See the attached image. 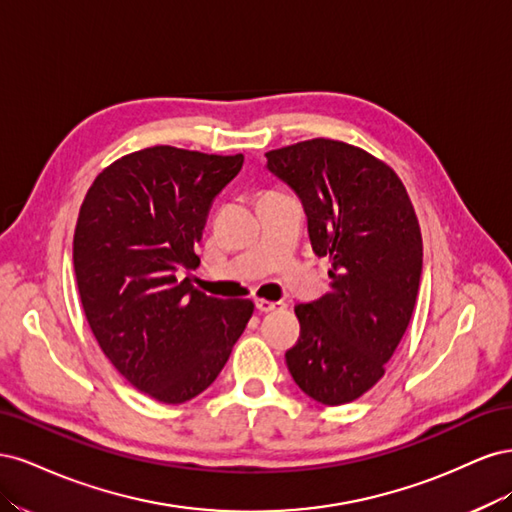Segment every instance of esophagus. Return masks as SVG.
<instances>
[{"mask_svg":"<svg viewBox=\"0 0 512 512\" xmlns=\"http://www.w3.org/2000/svg\"><path fill=\"white\" fill-rule=\"evenodd\" d=\"M256 303V309L258 312H275V309H280V307H284V303L282 301H267V299H256L254 301Z\"/></svg>","mask_w":512,"mask_h":512,"instance_id":"esophagus-1","label":"esophagus"}]
</instances>
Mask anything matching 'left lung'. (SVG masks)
<instances>
[{
    "label": "left lung",
    "mask_w": 512,
    "mask_h": 512,
    "mask_svg": "<svg viewBox=\"0 0 512 512\" xmlns=\"http://www.w3.org/2000/svg\"><path fill=\"white\" fill-rule=\"evenodd\" d=\"M265 156L299 194L314 252L331 260L329 292L294 307L301 333L288 371L320 404H350L384 376L410 324L421 226L395 170L361 147L312 138Z\"/></svg>",
    "instance_id": "obj_1"
}]
</instances>
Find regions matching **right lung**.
Segmentation results:
<instances>
[{
	"label": "right lung",
	"mask_w": 512,
	"mask_h": 512,
	"mask_svg": "<svg viewBox=\"0 0 512 512\" xmlns=\"http://www.w3.org/2000/svg\"><path fill=\"white\" fill-rule=\"evenodd\" d=\"M243 156L156 145L89 185L74 228V273L91 333L134 389L183 404L218 378L250 299H215L177 280L196 269L207 215Z\"/></svg>",
	"instance_id": "add662e5"
}]
</instances>
